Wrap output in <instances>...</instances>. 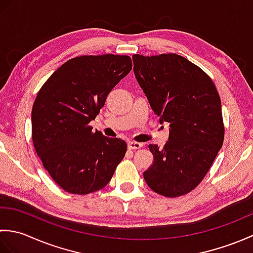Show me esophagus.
I'll list each match as a JSON object with an SVG mask.
<instances>
[{
	"label": "esophagus",
	"mask_w": 253,
	"mask_h": 253,
	"mask_svg": "<svg viewBox=\"0 0 253 253\" xmlns=\"http://www.w3.org/2000/svg\"><path fill=\"white\" fill-rule=\"evenodd\" d=\"M128 149L129 150H137V149H140L143 144L140 142H135V141H129L127 143Z\"/></svg>",
	"instance_id": "obj_1"
}]
</instances>
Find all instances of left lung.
<instances>
[{"label": "left lung", "instance_id": "8db88e82", "mask_svg": "<svg viewBox=\"0 0 253 253\" xmlns=\"http://www.w3.org/2000/svg\"><path fill=\"white\" fill-rule=\"evenodd\" d=\"M132 61L154 114L169 124L164 148L149 146L154 160L144 180L159 195L182 196L200 184L223 146L221 99L211 78L180 55L135 54Z\"/></svg>", "mask_w": 253, "mask_h": 253}]
</instances>
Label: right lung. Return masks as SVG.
<instances>
[{"mask_svg": "<svg viewBox=\"0 0 253 253\" xmlns=\"http://www.w3.org/2000/svg\"><path fill=\"white\" fill-rule=\"evenodd\" d=\"M131 66L127 55L78 56L57 68L38 92L32 141L44 169L65 191L102 189L125 157V141L93 131L89 123Z\"/></svg>", "mask_w": 253, "mask_h": 253, "instance_id": "add662e5", "label": "right lung"}]
</instances>
